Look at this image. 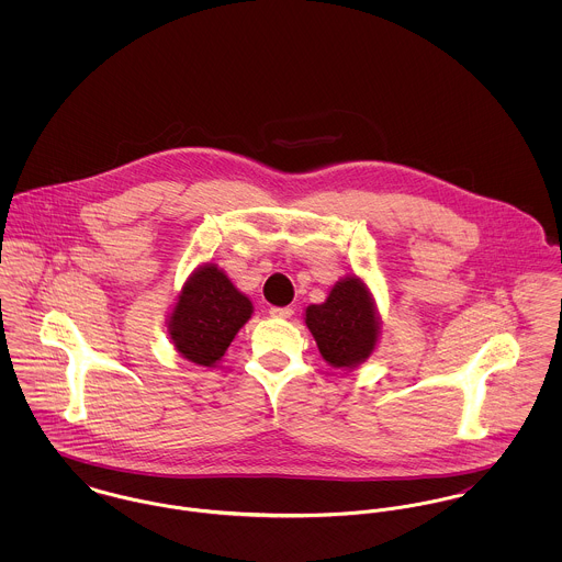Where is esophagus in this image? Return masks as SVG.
Wrapping results in <instances>:
<instances>
[{
    "label": "esophagus",
    "mask_w": 562,
    "mask_h": 562,
    "mask_svg": "<svg viewBox=\"0 0 562 562\" xmlns=\"http://www.w3.org/2000/svg\"><path fill=\"white\" fill-rule=\"evenodd\" d=\"M270 316L272 318H281V321H288L294 316V310L292 307H272L270 310Z\"/></svg>",
    "instance_id": "34e87169"
}]
</instances>
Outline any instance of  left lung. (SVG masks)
<instances>
[{
	"mask_svg": "<svg viewBox=\"0 0 562 562\" xmlns=\"http://www.w3.org/2000/svg\"><path fill=\"white\" fill-rule=\"evenodd\" d=\"M322 359L337 370H355L372 357L381 337L376 301L357 274L339 279L326 301L305 310Z\"/></svg>",
	"mask_w": 562,
	"mask_h": 562,
	"instance_id": "left-lung-1",
	"label": "left lung"
}]
</instances>
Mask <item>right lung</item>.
Segmentation results:
<instances>
[{"instance_id":"add662e5","label":"right lung","mask_w":562,"mask_h":562,"mask_svg":"<svg viewBox=\"0 0 562 562\" xmlns=\"http://www.w3.org/2000/svg\"><path fill=\"white\" fill-rule=\"evenodd\" d=\"M252 316V303L216 263H201L181 285L166 328L175 350L203 368H216L241 326Z\"/></svg>"}]
</instances>
